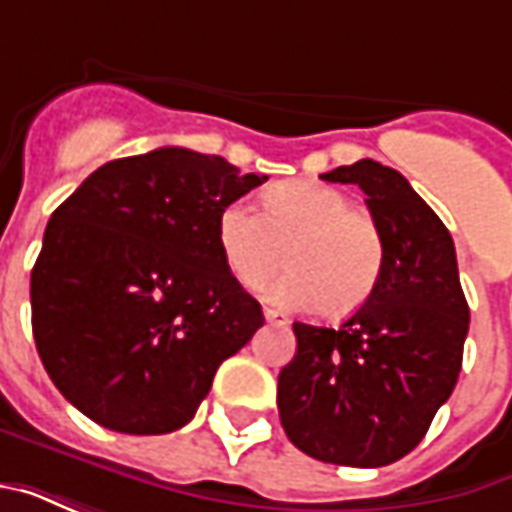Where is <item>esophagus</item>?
<instances>
[{"mask_svg":"<svg viewBox=\"0 0 512 512\" xmlns=\"http://www.w3.org/2000/svg\"><path fill=\"white\" fill-rule=\"evenodd\" d=\"M263 315H266V321L271 323V326H288V323H290L285 312L271 310V307H266V310H263Z\"/></svg>","mask_w":512,"mask_h":512,"instance_id":"esophagus-1","label":"esophagus"}]
</instances>
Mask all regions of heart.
Instances as JSON below:
<instances>
[{
	"instance_id": "b5f03b06",
	"label": "heart",
	"mask_w": 512,
	"mask_h": 512,
	"mask_svg": "<svg viewBox=\"0 0 512 512\" xmlns=\"http://www.w3.org/2000/svg\"><path fill=\"white\" fill-rule=\"evenodd\" d=\"M224 263L241 285L257 282L282 263L288 266L260 293L285 310H356L376 290L384 268V235L376 219L351 208L348 194L321 180H288L263 194V213L230 202L216 219Z\"/></svg>"
}]
</instances>
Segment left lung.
<instances>
[{"label":"left lung","instance_id":"left-lung-1","mask_svg":"<svg viewBox=\"0 0 512 512\" xmlns=\"http://www.w3.org/2000/svg\"><path fill=\"white\" fill-rule=\"evenodd\" d=\"M321 178L365 191L384 268L340 329L293 323L299 348L279 373V419L315 461L373 469L414 450L452 395L469 304L450 230L397 169L362 158Z\"/></svg>","mask_w":512,"mask_h":512}]
</instances>
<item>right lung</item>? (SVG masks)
<instances>
[{
	"instance_id": "right-lung-1",
	"label": "right lung",
	"mask_w": 512,
	"mask_h": 512,
	"mask_svg": "<svg viewBox=\"0 0 512 512\" xmlns=\"http://www.w3.org/2000/svg\"><path fill=\"white\" fill-rule=\"evenodd\" d=\"M266 175L158 147L98 167L51 213L29 299L40 362L117 433L183 428L227 356L266 323L230 274L216 219Z\"/></svg>"
}]
</instances>
